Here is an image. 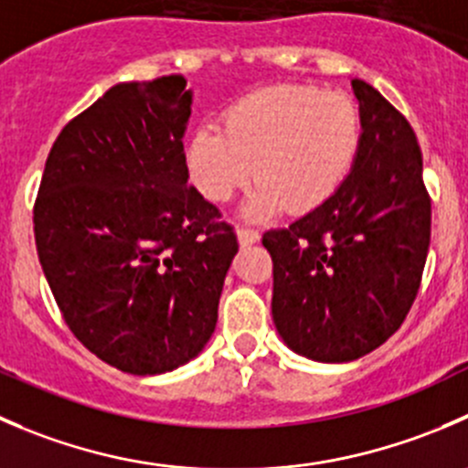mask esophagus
Listing matches in <instances>:
<instances>
[{"mask_svg": "<svg viewBox=\"0 0 468 468\" xmlns=\"http://www.w3.org/2000/svg\"><path fill=\"white\" fill-rule=\"evenodd\" d=\"M238 242L239 247H251V244L261 242V235L251 229H239L238 230Z\"/></svg>", "mask_w": 468, "mask_h": 468, "instance_id": "1", "label": "esophagus"}]
</instances>
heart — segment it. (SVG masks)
<instances>
[{
    "mask_svg": "<svg viewBox=\"0 0 468 468\" xmlns=\"http://www.w3.org/2000/svg\"><path fill=\"white\" fill-rule=\"evenodd\" d=\"M364 119L355 98L308 84H271L230 102L221 130L203 123L185 142V166L203 198L224 203L256 174L242 207L262 221L285 207L306 215L329 203L356 165Z\"/></svg>",
    "mask_w": 468,
    "mask_h": 468,
    "instance_id": "heart-1",
    "label": "heart"
}]
</instances>
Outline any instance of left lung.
Wrapping results in <instances>:
<instances>
[{"instance_id": "8db88e82", "label": "left lung", "mask_w": 468, "mask_h": 468, "mask_svg": "<svg viewBox=\"0 0 468 468\" xmlns=\"http://www.w3.org/2000/svg\"><path fill=\"white\" fill-rule=\"evenodd\" d=\"M352 90L364 139L349 178L329 203L262 235L276 331L320 364L361 359L400 329L430 249L432 206L414 130L364 80Z\"/></svg>"}]
</instances>
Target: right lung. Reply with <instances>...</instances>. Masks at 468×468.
Returning a JSON list of instances; mask_svg holds the SVG:
<instances>
[{"label": "right lung", "instance_id": "add662e5", "mask_svg": "<svg viewBox=\"0 0 468 468\" xmlns=\"http://www.w3.org/2000/svg\"><path fill=\"white\" fill-rule=\"evenodd\" d=\"M183 75L121 81L72 119L45 162L34 233L81 345L130 375L197 359L217 326L233 229L189 187Z\"/></svg>", "mask_w": 468, "mask_h": 468}]
</instances>
